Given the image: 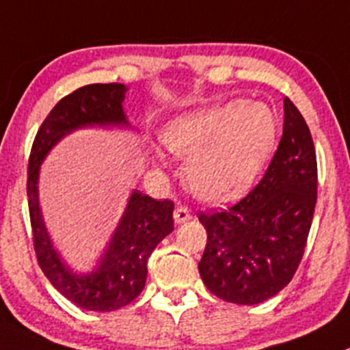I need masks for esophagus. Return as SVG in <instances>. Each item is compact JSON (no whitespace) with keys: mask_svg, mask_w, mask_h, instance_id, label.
<instances>
[{"mask_svg":"<svg viewBox=\"0 0 350 350\" xmlns=\"http://www.w3.org/2000/svg\"><path fill=\"white\" fill-rule=\"evenodd\" d=\"M191 210H188L186 206H178V208L174 210V222L176 224H183L186 222V220L191 219Z\"/></svg>","mask_w":350,"mask_h":350,"instance_id":"esophagus-1","label":"esophagus"}]
</instances>
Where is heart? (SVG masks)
<instances>
[{
  "label": "heart",
  "mask_w": 350,
  "mask_h": 350,
  "mask_svg": "<svg viewBox=\"0 0 350 350\" xmlns=\"http://www.w3.org/2000/svg\"><path fill=\"white\" fill-rule=\"evenodd\" d=\"M277 120L267 104L234 100L169 121L161 140L186 161L185 178L198 198L220 202L244 191L269 157Z\"/></svg>",
  "instance_id": "heart-1"
}]
</instances>
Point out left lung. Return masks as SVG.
<instances>
[{
	"label": "left lung",
	"mask_w": 350,
	"mask_h": 350,
	"mask_svg": "<svg viewBox=\"0 0 350 350\" xmlns=\"http://www.w3.org/2000/svg\"><path fill=\"white\" fill-rule=\"evenodd\" d=\"M318 169L306 121L284 99V133L261 178L241 202L202 213L206 246L198 263L203 284L220 299L260 304L293 280L317 205Z\"/></svg>",
	"instance_id": "8db88e82"
}]
</instances>
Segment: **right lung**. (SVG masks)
<instances>
[{
  "instance_id": "1",
  "label": "right lung",
  "mask_w": 350,
  "mask_h": 350,
  "mask_svg": "<svg viewBox=\"0 0 350 350\" xmlns=\"http://www.w3.org/2000/svg\"><path fill=\"white\" fill-rule=\"evenodd\" d=\"M128 87L92 83L63 97L53 107L33 140L29 159L30 224L33 247L44 275L68 301L87 311H114L130 304L144 291L152 251L174 230L171 200H157L133 189L123 215L90 272H75L54 247L39 206L40 164L54 145L83 128H131L123 111Z\"/></svg>"
}]
</instances>
